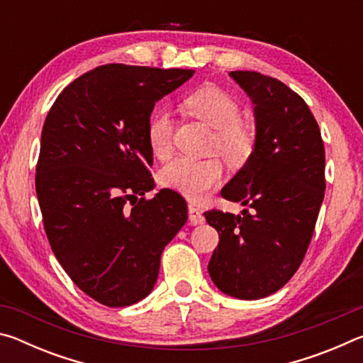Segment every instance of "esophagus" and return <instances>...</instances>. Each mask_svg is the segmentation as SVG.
I'll use <instances>...</instances> for the list:
<instances>
[{
	"instance_id": "obj_1",
	"label": "esophagus",
	"mask_w": 363,
	"mask_h": 363,
	"mask_svg": "<svg viewBox=\"0 0 363 363\" xmlns=\"http://www.w3.org/2000/svg\"><path fill=\"white\" fill-rule=\"evenodd\" d=\"M189 220L190 224H203L205 223V216L203 213H201V210H199V208L194 206V205H189Z\"/></svg>"
}]
</instances>
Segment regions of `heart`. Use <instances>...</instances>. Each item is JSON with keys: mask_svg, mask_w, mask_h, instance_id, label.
Masks as SVG:
<instances>
[{"mask_svg": "<svg viewBox=\"0 0 363 363\" xmlns=\"http://www.w3.org/2000/svg\"><path fill=\"white\" fill-rule=\"evenodd\" d=\"M192 113L216 128L213 149L219 150L227 162L243 164L255 150V134L240 121V106L230 94L214 84L201 86L186 99ZM174 121L169 110L162 108L152 115L147 128V140L152 152L163 158L173 150ZM224 176V167L218 157L199 160L192 157H176L160 171L163 186L199 200L210 190L216 189Z\"/></svg>", "mask_w": 363, "mask_h": 363, "instance_id": "b5f03b06", "label": "heart"}]
</instances>
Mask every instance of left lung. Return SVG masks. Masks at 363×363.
<instances>
[{
  "mask_svg": "<svg viewBox=\"0 0 363 363\" xmlns=\"http://www.w3.org/2000/svg\"><path fill=\"white\" fill-rule=\"evenodd\" d=\"M229 75L255 104L256 143L220 195L251 211L205 213L219 233L208 272L229 296L259 299L293 277L309 248L325 195V149L314 115L286 84L257 72Z\"/></svg>",
  "mask_w": 363,
  "mask_h": 363,
  "instance_id": "left-lung-1",
  "label": "left lung"
}]
</instances>
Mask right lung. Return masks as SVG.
<instances>
[{"label": "right lung", "instance_id": "right-lung-1", "mask_svg": "<svg viewBox=\"0 0 363 363\" xmlns=\"http://www.w3.org/2000/svg\"><path fill=\"white\" fill-rule=\"evenodd\" d=\"M187 69L96 67L57 96L45 120L35 187L49 245L79 290L108 307L144 299L187 203L153 189L147 128Z\"/></svg>", "mask_w": 363, "mask_h": 363}]
</instances>
